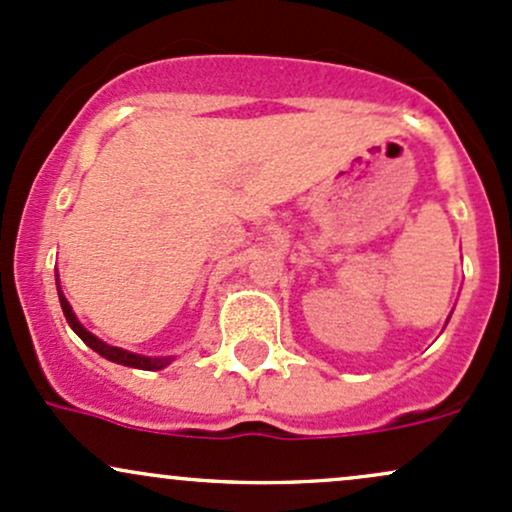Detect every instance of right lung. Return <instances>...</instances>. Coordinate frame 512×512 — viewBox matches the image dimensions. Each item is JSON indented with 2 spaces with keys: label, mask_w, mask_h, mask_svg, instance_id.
Instances as JSON below:
<instances>
[{
  "label": "right lung",
  "mask_w": 512,
  "mask_h": 512,
  "mask_svg": "<svg viewBox=\"0 0 512 512\" xmlns=\"http://www.w3.org/2000/svg\"><path fill=\"white\" fill-rule=\"evenodd\" d=\"M57 284H60V281H57ZM57 293H60L62 313H64V317H67L69 327H72V330L79 334L81 342L91 346L93 351H98V354H101L103 358H108V361H113V363H122V366H129V368H139V370H161V368H166L168 363H170V358H151V356L129 354V351H122V349H117V346H110V344L101 342V339L93 337L91 332H86L84 327H81V322L76 320V315L72 313V305L67 303V298H64V293L60 291V286H57Z\"/></svg>",
  "instance_id": "add662e5"
}]
</instances>
